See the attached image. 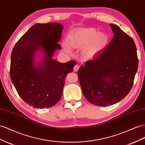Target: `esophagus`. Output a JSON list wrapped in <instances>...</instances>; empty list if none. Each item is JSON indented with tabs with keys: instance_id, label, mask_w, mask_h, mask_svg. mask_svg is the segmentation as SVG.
<instances>
[{
	"instance_id": "obj_1",
	"label": "esophagus",
	"mask_w": 145,
	"mask_h": 145,
	"mask_svg": "<svg viewBox=\"0 0 145 145\" xmlns=\"http://www.w3.org/2000/svg\"><path fill=\"white\" fill-rule=\"evenodd\" d=\"M79 69V66L78 65H76L74 66V72H77Z\"/></svg>"
}]
</instances>
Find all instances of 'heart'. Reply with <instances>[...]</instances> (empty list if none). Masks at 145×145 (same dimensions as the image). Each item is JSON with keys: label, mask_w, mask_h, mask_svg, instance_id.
Masks as SVG:
<instances>
[{"label": "heart", "mask_w": 145, "mask_h": 145, "mask_svg": "<svg viewBox=\"0 0 145 145\" xmlns=\"http://www.w3.org/2000/svg\"><path fill=\"white\" fill-rule=\"evenodd\" d=\"M67 43L63 42L62 48L65 52L70 53L69 47L74 49L83 48L82 54L86 58H92L101 53L108 42V35L98 32L94 28H81L74 30L67 37Z\"/></svg>", "instance_id": "b5f03b06"}]
</instances>
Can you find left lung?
Masks as SVG:
<instances>
[{
  "mask_svg": "<svg viewBox=\"0 0 145 145\" xmlns=\"http://www.w3.org/2000/svg\"><path fill=\"white\" fill-rule=\"evenodd\" d=\"M110 25L114 35L107 48L86 61L77 72L85 98L102 107L115 104L126 96L138 66L133 39L118 26Z\"/></svg>",
  "mask_w": 145,
  "mask_h": 145,
  "instance_id": "1",
  "label": "left lung"
}]
</instances>
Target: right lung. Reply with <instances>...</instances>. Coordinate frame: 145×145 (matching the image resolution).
<instances>
[{"label":"right lung","mask_w":145,"mask_h":145,"mask_svg":"<svg viewBox=\"0 0 145 145\" xmlns=\"http://www.w3.org/2000/svg\"><path fill=\"white\" fill-rule=\"evenodd\" d=\"M63 27L59 23L35 24L19 39L11 56L10 78L16 91L27 104L34 108L51 107L63 93L66 75L73 71L74 60L61 63L52 58ZM38 50L42 60L35 63Z\"/></svg>","instance_id":"right-lung-1"}]
</instances>
